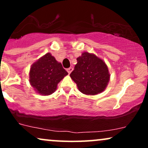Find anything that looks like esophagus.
<instances>
[{"label": "esophagus", "instance_id": "1", "mask_svg": "<svg viewBox=\"0 0 148 148\" xmlns=\"http://www.w3.org/2000/svg\"><path fill=\"white\" fill-rule=\"evenodd\" d=\"M72 70H73V68H72V67H69V68L67 69V72H68V74H71V72H72Z\"/></svg>", "mask_w": 148, "mask_h": 148}]
</instances>
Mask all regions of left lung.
<instances>
[{"mask_svg":"<svg viewBox=\"0 0 148 148\" xmlns=\"http://www.w3.org/2000/svg\"><path fill=\"white\" fill-rule=\"evenodd\" d=\"M76 60L77 63L70 77L77 85L79 90L88 95H95L104 91L110 80L104 61L88 52H84Z\"/></svg>","mask_w":148,"mask_h":148,"instance_id":"1","label":"left lung"}]
</instances>
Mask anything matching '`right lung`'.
<instances>
[{"instance_id": "1", "label": "right lung", "mask_w": 148, "mask_h": 148, "mask_svg": "<svg viewBox=\"0 0 148 148\" xmlns=\"http://www.w3.org/2000/svg\"><path fill=\"white\" fill-rule=\"evenodd\" d=\"M67 72L50 53H47L30 67V84L35 92L41 95H50L57 89L58 83Z\"/></svg>"}]
</instances>
